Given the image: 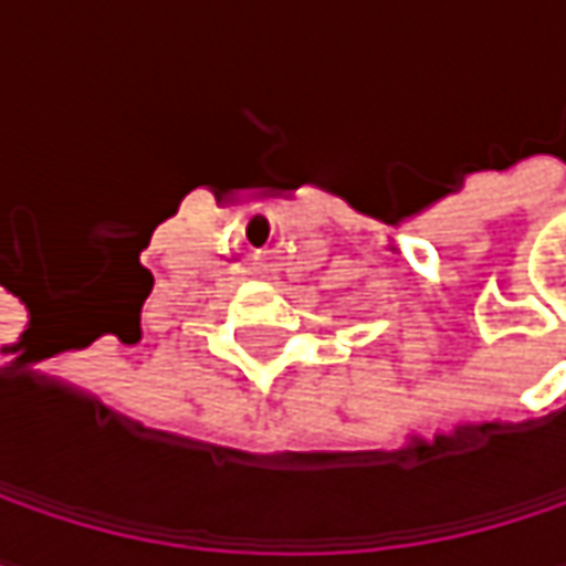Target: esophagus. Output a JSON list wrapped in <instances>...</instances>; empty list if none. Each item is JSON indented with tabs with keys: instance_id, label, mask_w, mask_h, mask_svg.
<instances>
[{
	"instance_id": "34e87169",
	"label": "esophagus",
	"mask_w": 566,
	"mask_h": 566,
	"mask_svg": "<svg viewBox=\"0 0 566 566\" xmlns=\"http://www.w3.org/2000/svg\"><path fill=\"white\" fill-rule=\"evenodd\" d=\"M249 272H252V275H259V279H269V275L275 272V259H272L269 252H262V255H252V262H249Z\"/></svg>"
}]
</instances>
